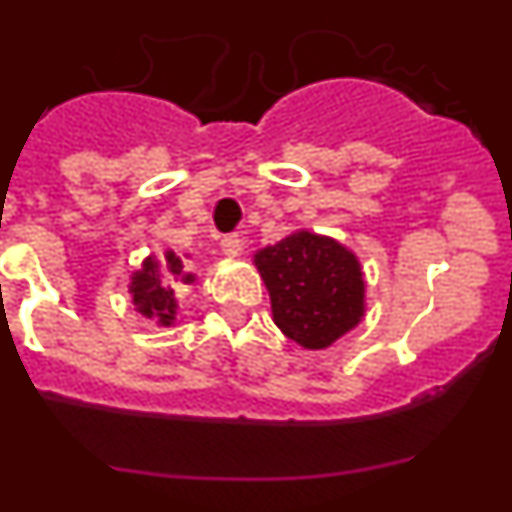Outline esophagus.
<instances>
[{
    "label": "esophagus",
    "instance_id": "esophagus-1",
    "mask_svg": "<svg viewBox=\"0 0 512 512\" xmlns=\"http://www.w3.org/2000/svg\"><path fill=\"white\" fill-rule=\"evenodd\" d=\"M220 248H223V253L228 256V259H235V256H241L243 241L238 238V235H225L223 241H220Z\"/></svg>",
    "mask_w": 512,
    "mask_h": 512
}]
</instances>
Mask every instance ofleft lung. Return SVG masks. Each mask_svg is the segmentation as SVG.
Wrapping results in <instances>:
<instances>
[{"label": "left lung", "instance_id": "obj_1", "mask_svg": "<svg viewBox=\"0 0 512 512\" xmlns=\"http://www.w3.org/2000/svg\"><path fill=\"white\" fill-rule=\"evenodd\" d=\"M271 300V318L289 341L323 351L366 315L361 261L330 235L292 230L274 246L253 253Z\"/></svg>", "mask_w": 512, "mask_h": 512}]
</instances>
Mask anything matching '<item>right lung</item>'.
Segmentation results:
<instances>
[{
	"label": "right lung",
	"instance_id": "add662e5",
	"mask_svg": "<svg viewBox=\"0 0 512 512\" xmlns=\"http://www.w3.org/2000/svg\"><path fill=\"white\" fill-rule=\"evenodd\" d=\"M189 253L176 256L171 248H166L161 256H146L140 269L130 274L128 295L133 300L135 312L143 315L146 320L161 328H171L176 323V312H179V297L176 287L182 284H194L197 274L189 271L187 266Z\"/></svg>",
	"mask_w": 512,
	"mask_h": 512
}]
</instances>
